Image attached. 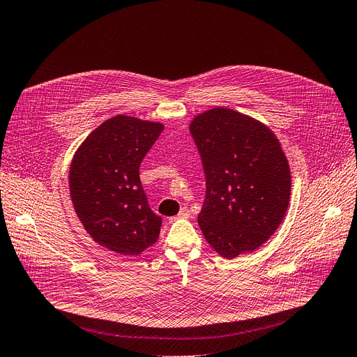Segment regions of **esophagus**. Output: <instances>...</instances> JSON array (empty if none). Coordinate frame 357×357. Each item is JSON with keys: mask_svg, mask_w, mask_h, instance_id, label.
<instances>
[{"mask_svg": "<svg viewBox=\"0 0 357 357\" xmlns=\"http://www.w3.org/2000/svg\"><path fill=\"white\" fill-rule=\"evenodd\" d=\"M190 216H191L190 208H188V207H182V208H181V212L178 213V216L169 218V220H170V222H174V220H176V219H187V218H190Z\"/></svg>", "mask_w": 357, "mask_h": 357, "instance_id": "1", "label": "esophagus"}]
</instances>
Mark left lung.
<instances>
[{"instance_id": "obj_1", "label": "left lung", "mask_w": 357, "mask_h": 357, "mask_svg": "<svg viewBox=\"0 0 357 357\" xmlns=\"http://www.w3.org/2000/svg\"><path fill=\"white\" fill-rule=\"evenodd\" d=\"M191 135L202 157L206 197L199 225L216 252H253L282 222L291 191L287 157L255 119L216 107L197 116Z\"/></svg>"}]
</instances>
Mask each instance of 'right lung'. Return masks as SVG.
<instances>
[{"mask_svg":"<svg viewBox=\"0 0 357 357\" xmlns=\"http://www.w3.org/2000/svg\"><path fill=\"white\" fill-rule=\"evenodd\" d=\"M163 125L114 116L100 125L73 155L69 188L75 212L100 245L138 256L160 234L162 218L150 208L139 165Z\"/></svg>","mask_w":357,"mask_h":357,"instance_id":"add662e5","label":"right lung"}]
</instances>
